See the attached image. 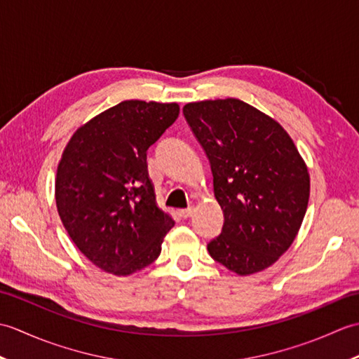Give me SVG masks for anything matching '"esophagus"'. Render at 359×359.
<instances>
[{"label":"esophagus","mask_w":359,"mask_h":359,"mask_svg":"<svg viewBox=\"0 0 359 359\" xmlns=\"http://www.w3.org/2000/svg\"><path fill=\"white\" fill-rule=\"evenodd\" d=\"M193 212H194V210L189 207V208H185V210H180V216L184 219H188V217L193 216Z\"/></svg>","instance_id":"esophagus-1"}]
</instances>
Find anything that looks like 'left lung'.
<instances>
[{
    "mask_svg": "<svg viewBox=\"0 0 359 359\" xmlns=\"http://www.w3.org/2000/svg\"><path fill=\"white\" fill-rule=\"evenodd\" d=\"M184 116L211 165L224 226L211 257L239 276L269 269L296 239L310 197L309 168L276 120L238 98L193 102Z\"/></svg>",
    "mask_w": 359,
    "mask_h": 359,
    "instance_id": "8db88e82",
    "label": "left lung"
}]
</instances>
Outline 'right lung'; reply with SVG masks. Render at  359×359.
Returning a JSON list of instances; mask_svg holds the SVG:
<instances>
[{
	"mask_svg": "<svg viewBox=\"0 0 359 359\" xmlns=\"http://www.w3.org/2000/svg\"><path fill=\"white\" fill-rule=\"evenodd\" d=\"M177 103L126 100L81 125L57 168L58 216L98 269L129 276L158 257L172 217L158 208L147 151L175 118Z\"/></svg>",
	"mask_w": 359,
	"mask_h": 359,
	"instance_id": "obj_1",
	"label": "right lung"
}]
</instances>
